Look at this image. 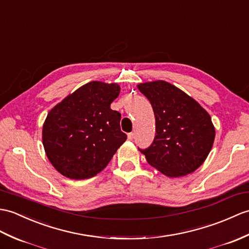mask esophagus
Wrapping results in <instances>:
<instances>
[{
    "instance_id": "34e87169",
    "label": "esophagus",
    "mask_w": 249,
    "mask_h": 249,
    "mask_svg": "<svg viewBox=\"0 0 249 249\" xmlns=\"http://www.w3.org/2000/svg\"><path fill=\"white\" fill-rule=\"evenodd\" d=\"M127 138H128V140H132V139H134V132H129L128 135H127Z\"/></svg>"
}]
</instances>
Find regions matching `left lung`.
I'll return each mask as SVG.
<instances>
[{
    "mask_svg": "<svg viewBox=\"0 0 249 249\" xmlns=\"http://www.w3.org/2000/svg\"><path fill=\"white\" fill-rule=\"evenodd\" d=\"M156 120L151 146L140 152L147 162L167 177H181L204 163L215 138L211 117L194 98L164 80L143 83Z\"/></svg>",
    "mask_w": 249,
    "mask_h": 249,
    "instance_id": "8db88e82",
    "label": "left lung"
}]
</instances>
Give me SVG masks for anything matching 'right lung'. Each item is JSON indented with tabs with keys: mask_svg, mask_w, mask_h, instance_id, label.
Returning a JSON list of instances; mask_svg holds the SVG:
<instances>
[{
	"mask_svg": "<svg viewBox=\"0 0 249 249\" xmlns=\"http://www.w3.org/2000/svg\"><path fill=\"white\" fill-rule=\"evenodd\" d=\"M120 89L118 84L90 82L51 109L42 143L61 175L75 180L95 176L126 141L120 128L121 113L110 108Z\"/></svg>",
	"mask_w": 249,
	"mask_h": 249,
	"instance_id": "add662e5",
	"label": "right lung"
}]
</instances>
